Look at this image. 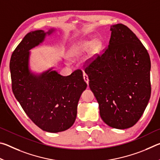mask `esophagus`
I'll use <instances>...</instances> for the list:
<instances>
[{
  "label": "esophagus",
  "instance_id": "esophagus-1",
  "mask_svg": "<svg viewBox=\"0 0 160 160\" xmlns=\"http://www.w3.org/2000/svg\"><path fill=\"white\" fill-rule=\"evenodd\" d=\"M83 78H84V80L85 81V82L88 85V84H89V78H88V75L85 74V73H84L83 74Z\"/></svg>",
  "mask_w": 160,
  "mask_h": 160
}]
</instances>
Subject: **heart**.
Returning a JSON list of instances; mask_svg holds the SVG:
<instances>
[{
  "mask_svg": "<svg viewBox=\"0 0 160 160\" xmlns=\"http://www.w3.org/2000/svg\"><path fill=\"white\" fill-rule=\"evenodd\" d=\"M102 43L98 39H95L94 41L90 40H83L78 42L74 46L72 51L70 53V56L71 58L79 57L83 53H86L91 48V52L95 53L99 51L101 47Z\"/></svg>",
  "mask_w": 160,
  "mask_h": 160,
  "instance_id": "heart-1",
  "label": "heart"
}]
</instances>
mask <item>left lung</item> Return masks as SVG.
<instances>
[{"instance_id": "obj_1", "label": "left lung", "mask_w": 160, "mask_h": 160, "mask_svg": "<svg viewBox=\"0 0 160 160\" xmlns=\"http://www.w3.org/2000/svg\"><path fill=\"white\" fill-rule=\"evenodd\" d=\"M110 30L108 48L85 71L104 122L126 129L138 121L150 100V58L128 27L116 24Z\"/></svg>"}]
</instances>
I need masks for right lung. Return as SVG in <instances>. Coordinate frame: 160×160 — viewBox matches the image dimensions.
<instances>
[{
    "label": "right lung",
    "mask_w": 160,
    "mask_h": 160,
    "mask_svg": "<svg viewBox=\"0 0 160 160\" xmlns=\"http://www.w3.org/2000/svg\"><path fill=\"white\" fill-rule=\"evenodd\" d=\"M56 30L29 32L13 51L10 62L15 98L29 118L49 132L64 131L73 125L78 102L88 86L80 70L68 76L60 75L53 67L40 73L31 70L30 50Z\"/></svg>",
    "instance_id": "right-lung-1"
}]
</instances>
